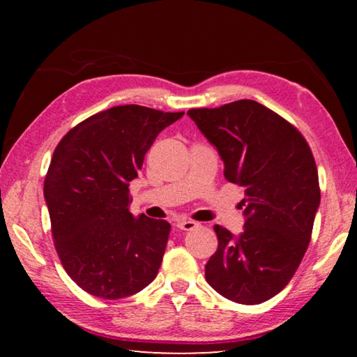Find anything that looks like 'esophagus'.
<instances>
[{
	"mask_svg": "<svg viewBox=\"0 0 357 357\" xmlns=\"http://www.w3.org/2000/svg\"><path fill=\"white\" fill-rule=\"evenodd\" d=\"M176 227H178L179 229H184V231H190V229L198 227V222H193V220H179V222L176 223Z\"/></svg>",
	"mask_w": 357,
	"mask_h": 357,
	"instance_id": "obj_1",
	"label": "esophagus"
}]
</instances>
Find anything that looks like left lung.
<instances>
[{
  "label": "left lung",
  "mask_w": 357,
  "mask_h": 357,
  "mask_svg": "<svg viewBox=\"0 0 357 357\" xmlns=\"http://www.w3.org/2000/svg\"><path fill=\"white\" fill-rule=\"evenodd\" d=\"M187 114L214 144L227 181L244 187V231L215 225L219 247L204 275L238 304H261L291 280L319 206L317 164L301 132L268 107L243 99Z\"/></svg>",
  "instance_id": "1"
}]
</instances>
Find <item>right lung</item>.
Masks as SVG:
<instances>
[{
    "instance_id": "1",
    "label": "right lung",
    "mask_w": 357,
    "mask_h": 357,
    "mask_svg": "<svg viewBox=\"0 0 357 357\" xmlns=\"http://www.w3.org/2000/svg\"><path fill=\"white\" fill-rule=\"evenodd\" d=\"M184 112L119 105L66 134L44 181L52 234L63 268L84 291L121 299L155 279L172 225L129 211V184L144 154Z\"/></svg>"
}]
</instances>
